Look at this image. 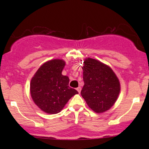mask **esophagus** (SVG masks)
<instances>
[{"mask_svg":"<svg viewBox=\"0 0 149 149\" xmlns=\"http://www.w3.org/2000/svg\"><path fill=\"white\" fill-rule=\"evenodd\" d=\"M77 91L78 92V93H80V91H81V88H80V87H78V88H77Z\"/></svg>","mask_w":149,"mask_h":149,"instance_id":"34e87169","label":"esophagus"}]
</instances>
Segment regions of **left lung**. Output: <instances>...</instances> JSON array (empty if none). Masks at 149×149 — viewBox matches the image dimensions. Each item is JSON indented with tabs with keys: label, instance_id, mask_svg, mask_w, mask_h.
Segmentation results:
<instances>
[{
	"label": "left lung",
	"instance_id": "8db88e82",
	"mask_svg": "<svg viewBox=\"0 0 149 149\" xmlns=\"http://www.w3.org/2000/svg\"><path fill=\"white\" fill-rule=\"evenodd\" d=\"M84 85L82 97L93 111L102 113L110 109L118 98L120 84L118 78L108 65L92 58L84 59Z\"/></svg>",
	"mask_w": 149,
	"mask_h": 149
}]
</instances>
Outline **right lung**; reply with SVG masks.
<instances>
[{"mask_svg":"<svg viewBox=\"0 0 149 149\" xmlns=\"http://www.w3.org/2000/svg\"><path fill=\"white\" fill-rule=\"evenodd\" d=\"M65 65V61L60 59L46 61L31 80L32 100L40 110L48 114L60 112L68 101L78 94L69 86V77L61 74Z\"/></svg>","mask_w":149,"mask_h":149,"instance_id":"1","label":"right lung"}]
</instances>
